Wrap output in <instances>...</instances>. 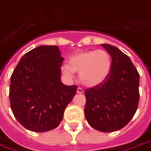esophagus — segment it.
Here are the masks:
<instances>
[{"instance_id":"1","label":"esophagus","mask_w":151,"mask_h":151,"mask_svg":"<svg viewBox=\"0 0 151 151\" xmlns=\"http://www.w3.org/2000/svg\"><path fill=\"white\" fill-rule=\"evenodd\" d=\"M77 93L82 94V93H83V90L81 88H77Z\"/></svg>"}]
</instances>
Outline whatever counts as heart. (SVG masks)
Listing matches in <instances>:
<instances>
[{
	"label": "heart",
	"mask_w": 151,
	"mask_h": 151,
	"mask_svg": "<svg viewBox=\"0 0 151 151\" xmlns=\"http://www.w3.org/2000/svg\"><path fill=\"white\" fill-rule=\"evenodd\" d=\"M112 68V59L104 50H89L78 52L68 59V65L61 68L66 76L71 77L73 72L80 73V80L90 88L101 85L107 80Z\"/></svg>",
	"instance_id": "1"
}]
</instances>
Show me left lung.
<instances>
[{"label": "left lung", "mask_w": 151, "mask_h": 151, "mask_svg": "<svg viewBox=\"0 0 151 151\" xmlns=\"http://www.w3.org/2000/svg\"><path fill=\"white\" fill-rule=\"evenodd\" d=\"M112 58L110 74L99 86L85 90L84 115L92 128L101 132L121 129L137 111L139 74L125 54L109 44H101Z\"/></svg>", "instance_id": "left-lung-1"}]
</instances>
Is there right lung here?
I'll return each instance as SVG.
<instances>
[{"label":"right lung","mask_w":151,"mask_h":151,"mask_svg":"<svg viewBox=\"0 0 151 151\" xmlns=\"http://www.w3.org/2000/svg\"><path fill=\"white\" fill-rule=\"evenodd\" d=\"M63 58L57 46H39L25 54L10 78L9 101L20 124L34 132L56 128L76 93L62 83Z\"/></svg>","instance_id":"right-lung-1"}]
</instances>
